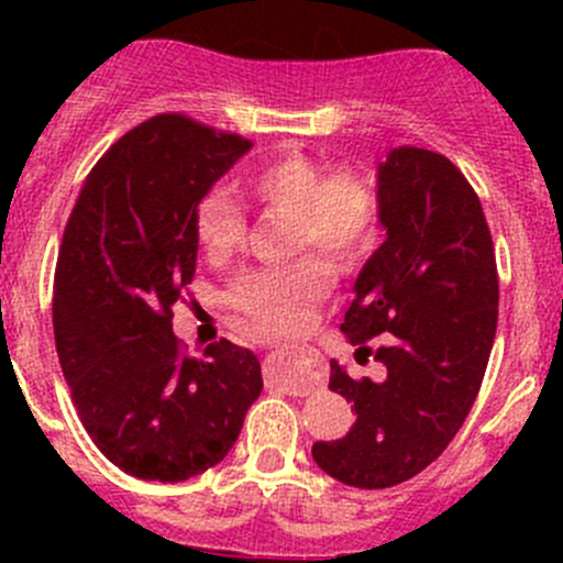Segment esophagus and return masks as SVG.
<instances>
[{
  "mask_svg": "<svg viewBox=\"0 0 563 563\" xmlns=\"http://www.w3.org/2000/svg\"><path fill=\"white\" fill-rule=\"evenodd\" d=\"M294 354H297V351H294ZM302 354H305V349H302ZM321 387H323V376H297L286 384V389L294 391V395H310V391H316Z\"/></svg>",
  "mask_w": 563,
  "mask_h": 563,
  "instance_id": "34e87169",
  "label": "esophagus"
}]
</instances>
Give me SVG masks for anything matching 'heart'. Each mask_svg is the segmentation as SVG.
I'll return each instance as SVG.
<instances>
[{"label":"heart","mask_w":563,"mask_h":563,"mask_svg":"<svg viewBox=\"0 0 563 563\" xmlns=\"http://www.w3.org/2000/svg\"><path fill=\"white\" fill-rule=\"evenodd\" d=\"M327 170L316 157L286 152L242 176V190L255 203L288 212L286 247L291 253L318 247L338 264L360 258L371 247L382 220V201L365 174L351 166ZM196 242L209 261H225L245 240L247 218L240 198L212 187L196 203ZM329 264L308 250L286 264L258 266L234 277L229 305L253 329L288 332L299 327L321 299Z\"/></svg>","instance_id":"b5f03b06"}]
</instances>
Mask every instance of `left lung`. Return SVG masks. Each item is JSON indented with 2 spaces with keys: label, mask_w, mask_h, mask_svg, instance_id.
Wrapping results in <instances>:
<instances>
[{
  "label": "left lung",
  "mask_w": 563,
  "mask_h": 563,
  "mask_svg": "<svg viewBox=\"0 0 563 563\" xmlns=\"http://www.w3.org/2000/svg\"><path fill=\"white\" fill-rule=\"evenodd\" d=\"M387 240L354 286L340 323L354 345L387 338L384 382L332 362L329 389L354 402L343 439L316 441L313 460L362 490L400 485L428 468L468 417L498 323V269L479 196L430 150L400 146L378 166Z\"/></svg>",
  "instance_id": "left-lung-1"
}]
</instances>
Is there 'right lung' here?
I'll return each mask as SVG.
<instances>
[{
  "label": "right lung",
  "mask_w": 563,
  "mask_h": 563,
  "mask_svg": "<svg viewBox=\"0 0 563 563\" xmlns=\"http://www.w3.org/2000/svg\"><path fill=\"white\" fill-rule=\"evenodd\" d=\"M253 141L185 113L124 133L84 179L54 272V340L73 406L103 455L185 482L229 455L261 395L250 349L187 356L174 305L196 277V203Z\"/></svg>",
  "instance_id": "add662e5"
}]
</instances>
